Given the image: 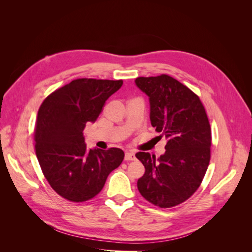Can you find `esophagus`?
I'll use <instances>...</instances> for the list:
<instances>
[{
  "label": "esophagus",
  "instance_id": "esophagus-1",
  "mask_svg": "<svg viewBox=\"0 0 252 252\" xmlns=\"http://www.w3.org/2000/svg\"><path fill=\"white\" fill-rule=\"evenodd\" d=\"M135 159V155L132 151H126L125 152V161H133Z\"/></svg>",
  "mask_w": 252,
  "mask_h": 252
}]
</instances>
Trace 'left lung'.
<instances>
[{"label": "left lung", "mask_w": 252, "mask_h": 252, "mask_svg": "<svg viewBox=\"0 0 252 252\" xmlns=\"http://www.w3.org/2000/svg\"><path fill=\"white\" fill-rule=\"evenodd\" d=\"M135 84L149 96L150 121L166 136L165 154L156 158L138 152L145 173L138 180L144 199L161 208H171L191 196L207 171L211 128L204 106L193 91L170 75L140 77Z\"/></svg>", "instance_id": "8db88e82"}]
</instances>
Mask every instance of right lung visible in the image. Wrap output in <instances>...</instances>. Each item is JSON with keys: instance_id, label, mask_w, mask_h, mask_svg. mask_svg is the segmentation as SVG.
Returning a JSON list of instances; mask_svg holds the SVG:
<instances>
[{"instance_id": "right-lung-1", "label": "right lung", "mask_w": 252, "mask_h": 252, "mask_svg": "<svg viewBox=\"0 0 252 252\" xmlns=\"http://www.w3.org/2000/svg\"><path fill=\"white\" fill-rule=\"evenodd\" d=\"M122 85V80L77 79L53 91L40 106L35 155L51 188L68 201L93 199L123 162L122 149H88L83 135L87 122L97 119Z\"/></svg>"}]
</instances>
